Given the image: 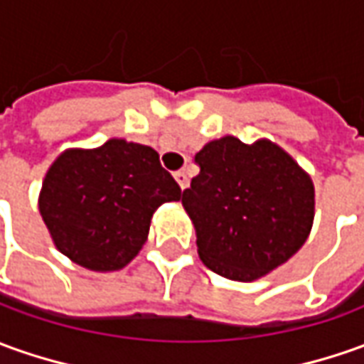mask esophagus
<instances>
[{"instance_id":"obj_1","label":"esophagus","mask_w":364,"mask_h":364,"mask_svg":"<svg viewBox=\"0 0 364 364\" xmlns=\"http://www.w3.org/2000/svg\"><path fill=\"white\" fill-rule=\"evenodd\" d=\"M175 181L179 183V187H181V189H187V187H189V177H187V173L185 171L175 173Z\"/></svg>"}]
</instances>
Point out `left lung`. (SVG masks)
<instances>
[{
    "instance_id": "1",
    "label": "left lung",
    "mask_w": 364,
    "mask_h": 364,
    "mask_svg": "<svg viewBox=\"0 0 364 364\" xmlns=\"http://www.w3.org/2000/svg\"><path fill=\"white\" fill-rule=\"evenodd\" d=\"M195 161L201 171L181 203L199 259L213 273L257 281L305 245L315 219V185L283 147L225 135L205 143Z\"/></svg>"
}]
</instances>
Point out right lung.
Masks as SVG:
<instances>
[{
	"label": "right lung",
	"instance_id": "add662e5",
	"mask_svg": "<svg viewBox=\"0 0 364 364\" xmlns=\"http://www.w3.org/2000/svg\"><path fill=\"white\" fill-rule=\"evenodd\" d=\"M181 189L159 153L123 137L65 149L49 165L39 213L59 253L89 271H119L147 241L151 217Z\"/></svg>",
	"mask_w": 364,
	"mask_h": 364
}]
</instances>
